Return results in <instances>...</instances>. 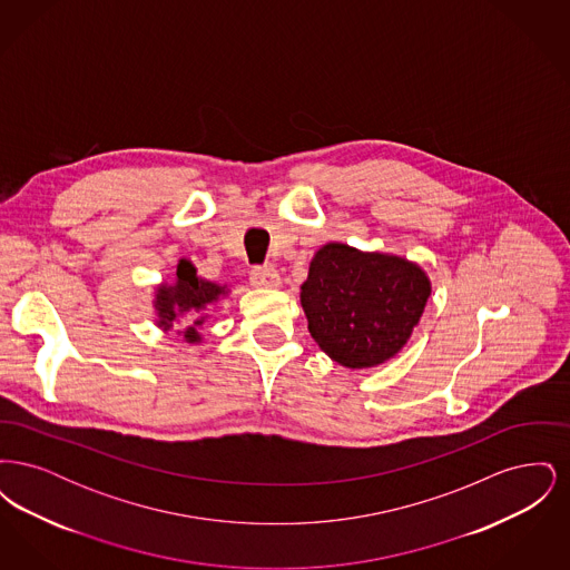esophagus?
<instances>
[{"instance_id": "34e87169", "label": "esophagus", "mask_w": 570, "mask_h": 570, "mask_svg": "<svg viewBox=\"0 0 570 570\" xmlns=\"http://www.w3.org/2000/svg\"><path fill=\"white\" fill-rule=\"evenodd\" d=\"M249 282H252V286H256V288H269V291L282 286L279 273L275 272V269H261V267L249 273Z\"/></svg>"}]
</instances>
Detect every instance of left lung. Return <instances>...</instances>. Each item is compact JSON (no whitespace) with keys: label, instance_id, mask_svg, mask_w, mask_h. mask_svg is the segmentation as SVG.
Here are the masks:
<instances>
[{"label":"left lung","instance_id":"left-lung-1","mask_svg":"<svg viewBox=\"0 0 570 570\" xmlns=\"http://www.w3.org/2000/svg\"><path fill=\"white\" fill-rule=\"evenodd\" d=\"M430 295L419 263L331 242L309 263L301 307L323 353L342 367L370 370L406 346Z\"/></svg>","mask_w":570,"mask_h":570}]
</instances>
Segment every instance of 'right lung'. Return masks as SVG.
I'll return each instance as SVG.
<instances>
[{
    "label": "right lung",
    "instance_id": "1",
    "mask_svg": "<svg viewBox=\"0 0 570 570\" xmlns=\"http://www.w3.org/2000/svg\"><path fill=\"white\" fill-rule=\"evenodd\" d=\"M228 284L200 277L190 261L181 258L175 279L170 284L163 282L154 288L151 305L156 312V326H160L164 333L179 326L177 335H181L186 344L200 346L205 342L200 328L209 321V309L222 298L228 297ZM184 320L189 325L181 327Z\"/></svg>",
    "mask_w": 570,
    "mask_h": 570
}]
</instances>
